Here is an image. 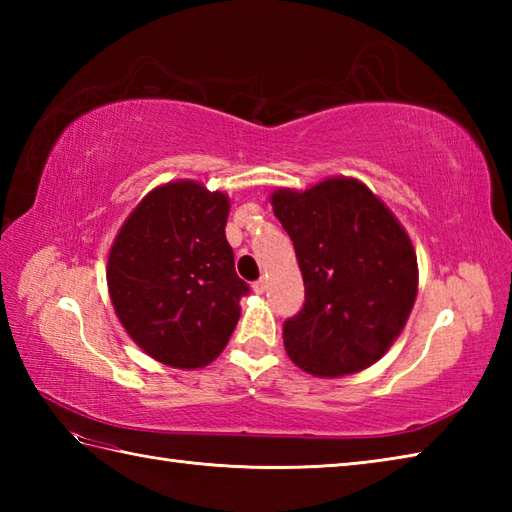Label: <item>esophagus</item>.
<instances>
[{
	"instance_id": "34e87169",
	"label": "esophagus",
	"mask_w": 512,
	"mask_h": 512,
	"mask_svg": "<svg viewBox=\"0 0 512 512\" xmlns=\"http://www.w3.org/2000/svg\"><path fill=\"white\" fill-rule=\"evenodd\" d=\"M266 288H268V284H266V279H257L255 284H253V290L257 292V295H264L266 292Z\"/></svg>"
}]
</instances>
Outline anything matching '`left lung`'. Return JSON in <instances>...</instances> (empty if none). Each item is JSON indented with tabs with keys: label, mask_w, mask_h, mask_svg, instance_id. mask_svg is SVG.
Instances as JSON below:
<instances>
[{
	"label": "left lung",
	"mask_w": 512,
	"mask_h": 512,
	"mask_svg": "<svg viewBox=\"0 0 512 512\" xmlns=\"http://www.w3.org/2000/svg\"><path fill=\"white\" fill-rule=\"evenodd\" d=\"M270 204L292 239L306 286V303L284 323L290 361L319 378L374 365L400 336L418 295V259L407 231L356 178L277 189Z\"/></svg>",
	"instance_id": "obj_1"
}]
</instances>
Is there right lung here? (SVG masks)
Instances as JSON below:
<instances>
[{"label": "right lung", "instance_id": "1", "mask_svg": "<svg viewBox=\"0 0 512 512\" xmlns=\"http://www.w3.org/2000/svg\"><path fill=\"white\" fill-rule=\"evenodd\" d=\"M231 200L202 182L151 189L129 213L107 257V288L134 343L176 369H198L222 354L248 286L226 242Z\"/></svg>", "mask_w": 512, "mask_h": 512}]
</instances>
